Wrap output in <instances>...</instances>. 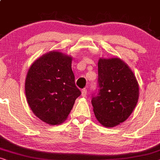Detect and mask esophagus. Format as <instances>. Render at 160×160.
<instances>
[{
	"instance_id": "1",
	"label": "esophagus",
	"mask_w": 160,
	"mask_h": 160,
	"mask_svg": "<svg viewBox=\"0 0 160 160\" xmlns=\"http://www.w3.org/2000/svg\"><path fill=\"white\" fill-rule=\"evenodd\" d=\"M87 95V90L84 88L82 90V91H81V96H82V97H85Z\"/></svg>"
}]
</instances>
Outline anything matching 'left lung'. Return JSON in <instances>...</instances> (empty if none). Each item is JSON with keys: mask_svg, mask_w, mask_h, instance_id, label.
<instances>
[{"mask_svg": "<svg viewBox=\"0 0 160 160\" xmlns=\"http://www.w3.org/2000/svg\"><path fill=\"white\" fill-rule=\"evenodd\" d=\"M98 92L91 103L96 118L102 125L113 128L133 112L139 97L134 73L120 58H100L98 62Z\"/></svg>", "mask_w": 160, "mask_h": 160, "instance_id": "1", "label": "left lung"}]
</instances>
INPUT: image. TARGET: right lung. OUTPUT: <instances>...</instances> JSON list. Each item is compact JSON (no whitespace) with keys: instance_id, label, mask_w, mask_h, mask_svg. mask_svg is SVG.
<instances>
[{"instance_id":"right-lung-1","label":"right lung","mask_w":160,"mask_h":160,"mask_svg":"<svg viewBox=\"0 0 160 160\" xmlns=\"http://www.w3.org/2000/svg\"><path fill=\"white\" fill-rule=\"evenodd\" d=\"M70 56L52 51L36 59L25 80L27 101L33 114L51 125L67 120L81 92L76 87Z\"/></svg>"}]
</instances>
